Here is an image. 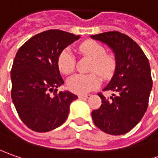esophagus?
Wrapping results in <instances>:
<instances>
[{
  "instance_id": "34e87169",
  "label": "esophagus",
  "mask_w": 158,
  "mask_h": 158,
  "mask_svg": "<svg viewBox=\"0 0 158 158\" xmlns=\"http://www.w3.org/2000/svg\"><path fill=\"white\" fill-rule=\"evenodd\" d=\"M91 94H81V95H79V98L80 99H88L91 97Z\"/></svg>"
}]
</instances>
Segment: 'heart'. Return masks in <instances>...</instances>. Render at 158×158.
I'll return each mask as SVG.
<instances>
[{
	"label": "heart",
	"mask_w": 158,
	"mask_h": 158,
	"mask_svg": "<svg viewBox=\"0 0 158 158\" xmlns=\"http://www.w3.org/2000/svg\"><path fill=\"white\" fill-rule=\"evenodd\" d=\"M80 54L93 59L89 72L95 73L90 74H75L67 80L68 89L75 94H85L96 88L100 85L99 74L103 79H109L115 73L117 58L111 52H106L102 44L93 40H88L78 47ZM57 67L62 73L68 75L74 71L76 60L69 49H64L57 57Z\"/></svg>",
	"instance_id": "1"
}]
</instances>
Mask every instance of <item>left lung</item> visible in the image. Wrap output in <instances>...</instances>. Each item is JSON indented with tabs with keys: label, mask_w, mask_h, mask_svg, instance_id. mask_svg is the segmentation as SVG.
Instances as JSON below:
<instances>
[{
	"label": "left lung",
	"mask_w": 158,
	"mask_h": 158,
	"mask_svg": "<svg viewBox=\"0 0 158 158\" xmlns=\"http://www.w3.org/2000/svg\"><path fill=\"white\" fill-rule=\"evenodd\" d=\"M91 37L106 44L117 58L115 73L103 89L115 94L110 98L98 94L102 104L92 112L94 123L109 135L128 133L138 124L148 108L152 88L149 60L133 39L119 31L104 32Z\"/></svg>",
	"instance_id": "1"
}]
</instances>
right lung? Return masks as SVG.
<instances>
[{"mask_svg": "<svg viewBox=\"0 0 158 158\" xmlns=\"http://www.w3.org/2000/svg\"><path fill=\"white\" fill-rule=\"evenodd\" d=\"M60 30L36 34L20 47L10 72L11 97L22 122L35 132H48L67 119L71 103L78 96L57 92L64 84L57 67L60 52L78 40Z\"/></svg>", "mask_w": 158, "mask_h": 158, "instance_id": "add662e5", "label": "right lung"}]
</instances>
